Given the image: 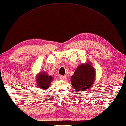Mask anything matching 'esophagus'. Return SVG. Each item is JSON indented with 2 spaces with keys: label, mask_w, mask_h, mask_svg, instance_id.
Here are the masks:
<instances>
[{
  "label": "esophagus",
  "mask_w": 126,
  "mask_h": 126,
  "mask_svg": "<svg viewBox=\"0 0 126 126\" xmlns=\"http://www.w3.org/2000/svg\"><path fill=\"white\" fill-rule=\"evenodd\" d=\"M60 79L61 80H65L66 79V77L65 76H63V75H60Z\"/></svg>",
  "instance_id": "esophagus-1"
}]
</instances>
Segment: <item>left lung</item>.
Here are the masks:
<instances>
[{
	"instance_id": "1",
	"label": "left lung",
	"mask_w": 126,
	"mask_h": 126,
	"mask_svg": "<svg viewBox=\"0 0 126 126\" xmlns=\"http://www.w3.org/2000/svg\"><path fill=\"white\" fill-rule=\"evenodd\" d=\"M95 73L94 69L90 64L80 65L71 77L72 86L78 91L87 90L93 85Z\"/></svg>"
}]
</instances>
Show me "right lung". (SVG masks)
<instances>
[{
	"label": "right lung",
	"instance_id": "obj_1",
	"mask_svg": "<svg viewBox=\"0 0 126 126\" xmlns=\"http://www.w3.org/2000/svg\"><path fill=\"white\" fill-rule=\"evenodd\" d=\"M37 83L38 87L41 89H46L48 88L49 86L53 80L52 76H49L46 73H40L37 77Z\"/></svg>",
	"mask_w": 126,
	"mask_h": 126
}]
</instances>
